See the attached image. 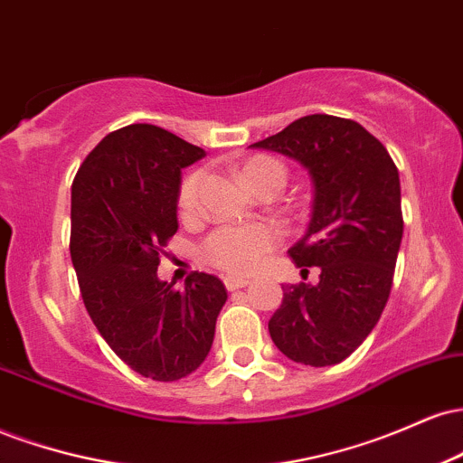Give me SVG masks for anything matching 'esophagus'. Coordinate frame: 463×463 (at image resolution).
<instances>
[{
  "label": "esophagus",
  "mask_w": 463,
  "mask_h": 463,
  "mask_svg": "<svg viewBox=\"0 0 463 463\" xmlns=\"http://www.w3.org/2000/svg\"><path fill=\"white\" fill-rule=\"evenodd\" d=\"M224 285H226L228 291H235V289H241V287H248L250 280L243 279V276L228 274V276H224Z\"/></svg>",
  "instance_id": "esophagus-1"
}]
</instances>
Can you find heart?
<instances>
[{
  "label": "heart",
  "mask_w": 463,
  "mask_h": 463,
  "mask_svg": "<svg viewBox=\"0 0 463 463\" xmlns=\"http://www.w3.org/2000/svg\"><path fill=\"white\" fill-rule=\"evenodd\" d=\"M243 183L254 191L280 189L285 184L287 169L280 161L268 154L250 156L239 169ZM204 169H194L183 178L178 187V213L183 220H191L200 211V191L204 184ZM280 228L269 222L261 224H224L215 228L200 243L202 261L213 265L222 272L252 274L265 263L268 254L279 246Z\"/></svg>",
  "instance_id": "heart-1"
}]
</instances>
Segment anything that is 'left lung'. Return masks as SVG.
I'll return each instance as SVG.
<instances>
[{"instance_id": "8db88e82", "label": "left lung", "mask_w": 463, "mask_h": 463, "mask_svg": "<svg viewBox=\"0 0 463 463\" xmlns=\"http://www.w3.org/2000/svg\"><path fill=\"white\" fill-rule=\"evenodd\" d=\"M252 147L296 158L316 184L309 228L289 257L302 274L320 268V283L283 287L272 342L296 364L335 365L361 346L390 298L402 239L398 169L364 126L333 115L300 117Z\"/></svg>"}]
</instances>
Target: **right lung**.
<instances>
[{
  "mask_svg": "<svg viewBox=\"0 0 463 463\" xmlns=\"http://www.w3.org/2000/svg\"><path fill=\"white\" fill-rule=\"evenodd\" d=\"M204 156L172 132L132 124L109 132L71 184L69 250L84 307L113 353L152 381H178L209 354L226 287L191 272L158 280L176 235L180 169Z\"/></svg>",
  "mask_w": 463,
  "mask_h": 463,
  "instance_id": "1",
  "label": "right lung"
}]
</instances>
